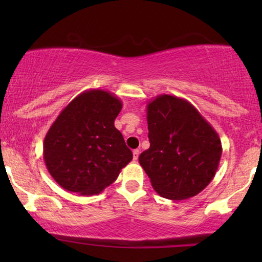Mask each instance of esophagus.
Instances as JSON below:
<instances>
[{
  "instance_id": "1",
  "label": "esophagus",
  "mask_w": 262,
  "mask_h": 262,
  "mask_svg": "<svg viewBox=\"0 0 262 262\" xmlns=\"http://www.w3.org/2000/svg\"><path fill=\"white\" fill-rule=\"evenodd\" d=\"M138 156H139V149L134 150V160L137 161L138 160Z\"/></svg>"
}]
</instances>
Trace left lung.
I'll list each match as a JSON object with an SVG mask.
<instances>
[{
	"instance_id": "8db88e82",
	"label": "left lung",
	"mask_w": 262,
	"mask_h": 262,
	"mask_svg": "<svg viewBox=\"0 0 262 262\" xmlns=\"http://www.w3.org/2000/svg\"><path fill=\"white\" fill-rule=\"evenodd\" d=\"M150 148L139 163L163 198L194 196L212 181L222 156L220 136L187 100L162 94L146 105Z\"/></svg>"
}]
</instances>
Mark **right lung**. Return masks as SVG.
<instances>
[{"mask_svg": "<svg viewBox=\"0 0 262 262\" xmlns=\"http://www.w3.org/2000/svg\"><path fill=\"white\" fill-rule=\"evenodd\" d=\"M123 103L101 89H89L68 103L44 139V161L60 187L99 194L132 160L114 120Z\"/></svg>", "mask_w": 262, "mask_h": 262, "instance_id": "1", "label": "right lung"}]
</instances>
